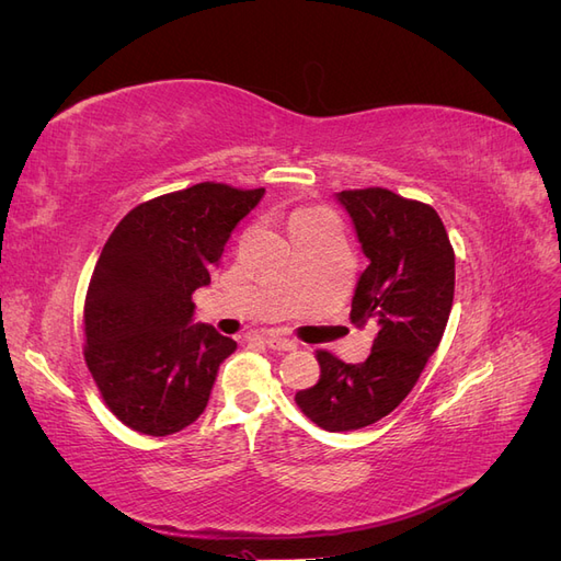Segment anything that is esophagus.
<instances>
[{
	"label": "esophagus",
	"instance_id": "esophagus-1",
	"mask_svg": "<svg viewBox=\"0 0 561 561\" xmlns=\"http://www.w3.org/2000/svg\"><path fill=\"white\" fill-rule=\"evenodd\" d=\"M266 346L274 348L278 353H287V351H295L297 344L293 339H285V336H266Z\"/></svg>",
	"mask_w": 561,
	"mask_h": 561
}]
</instances>
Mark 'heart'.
<instances>
[{"mask_svg": "<svg viewBox=\"0 0 561 561\" xmlns=\"http://www.w3.org/2000/svg\"><path fill=\"white\" fill-rule=\"evenodd\" d=\"M325 222H332V217L328 213L322 210H313V208H304V210H297L293 217H290V231L293 236L297 231H304V229H311V227H320Z\"/></svg>", "mask_w": 561, "mask_h": 561, "instance_id": "1", "label": "heart"}]
</instances>
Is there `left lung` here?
<instances>
[{
    "instance_id": "obj_1",
    "label": "left lung",
    "mask_w": 561,
    "mask_h": 561,
    "mask_svg": "<svg viewBox=\"0 0 561 561\" xmlns=\"http://www.w3.org/2000/svg\"><path fill=\"white\" fill-rule=\"evenodd\" d=\"M336 201L369 260L355 285L351 322L377 334L358 365L316 351L320 379L295 400L320 428L344 433L393 412L439 346L454 301V248L426 203L381 186L339 192Z\"/></svg>"
}]
</instances>
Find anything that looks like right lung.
I'll return each mask as SVG.
<instances>
[{"label": "right lung", "mask_w": 561, "mask_h": 561, "mask_svg": "<svg viewBox=\"0 0 561 561\" xmlns=\"http://www.w3.org/2000/svg\"><path fill=\"white\" fill-rule=\"evenodd\" d=\"M264 190L201 182L133 208L107 239L83 307V358L112 414L142 435H173L210 400L236 342L194 322L233 227Z\"/></svg>", "instance_id": "add662e5"}]
</instances>
